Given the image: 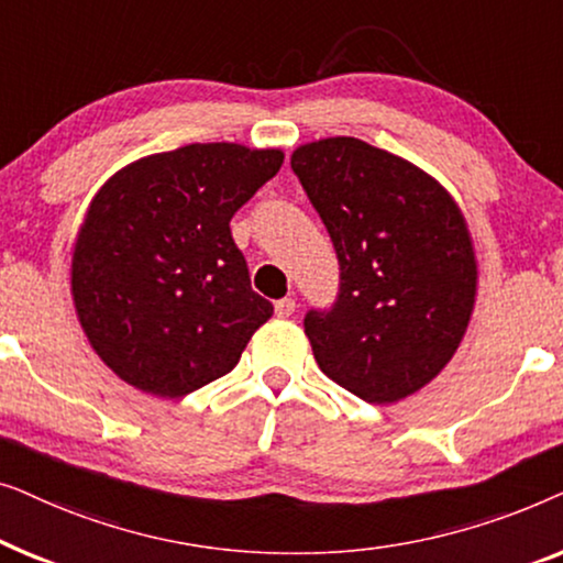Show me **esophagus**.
I'll return each instance as SVG.
<instances>
[{"mask_svg": "<svg viewBox=\"0 0 563 563\" xmlns=\"http://www.w3.org/2000/svg\"><path fill=\"white\" fill-rule=\"evenodd\" d=\"M295 307H297V302H295V299H291V297L279 299V302L274 305L276 318H289V314H295Z\"/></svg>", "mask_w": 563, "mask_h": 563, "instance_id": "1", "label": "esophagus"}]
</instances>
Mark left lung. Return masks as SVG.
I'll return each mask as SVG.
<instances>
[{
	"label": "left lung",
	"instance_id": "1",
	"mask_svg": "<svg viewBox=\"0 0 563 563\" xmlns=\"http://www.w3.org/2000/svg\"><path fill=\"white\" fill-rule=\"evenodd\" d=\"M291 172L341 264L335 305L305 314L314 361L366 402L415 395L443 372L474 312L464 212L433 176L358 137L299 145Z\"/></svg>",
	"mask_w": 563,
	"mask_h": 563
}]
</instances>
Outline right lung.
<instances>
[{
	"label": "right lung",
	"mask_w": 563,
	"mask_h": 563,
	"mask_svg": "<svg viewBox=\"0 0 563 563\" xmlns=\"http://www.w3.org/2000/svg\"><path fill=\"white\" fill-rule=\"evenodd\" d=\"M282 164L279 148L191 143L133 161L91 199L71 297L91 349L130 387L189 395L233 372L272 318L230 220Z\"/></svg>",
	"instance_id": "right-lung-1"
}]
</instances>
